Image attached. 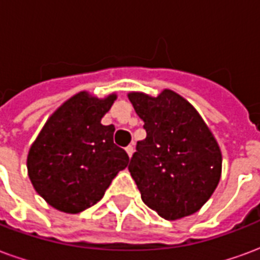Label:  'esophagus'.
Segmentation results:
<instances>
[{
	"label": "esophagus",
	"mask_w": 260,
	"mask_h": 260,
	"mask_svg": "<svg viewBox=\"0 0 260 260\" xmlns=\"http://www.w3.org/2000/svg\"><path fill=\"white\" fill-rule=\"evenodd\" d=\"M126 153H128V156L129 157H132V154H134V152H135V147H134V145H129V146H126Z\"/></svg>",
	"instance_id": "esophagus-1"
}]
</instances>
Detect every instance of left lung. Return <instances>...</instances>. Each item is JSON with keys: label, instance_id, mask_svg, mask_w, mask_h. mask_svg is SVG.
I'll list each match as a JSON object with an SVG mask.
<instances>
[{"label": "left lung", "instance_id": "obj_1", "mask_svg": "<svg viewBox=\"0 0 260 260\" xmlns=\"http://www.w3.org/2000/svg\"><path fill=\"white\" fill-rule=\"evenodd\" d=\"M128 99L146 129L128 166L142 201L166 220L191 216L221 177L216 138L191 103L170 89L156 97L131 91Z\"/></svg>", "mask_w": 260, "mask_h": 260}]
</instances>
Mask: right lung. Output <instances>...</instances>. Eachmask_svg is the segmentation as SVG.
<instances>
[{
    "label": "right lung",
    "instance_id": "right-lung-1",
    "mask_svg": "<svg viewBox=\"0 0 260 260\" xmlns=\"http://www.w3.org/2000/svg\"><path fill=\"white\" fill-rule=\"evenodd\" d=\"M117 94L79 91L54 111L27 153L35 191L59 212L76 214L96 205L129 157L114 143V125H103Z\"/></svg>",
    "mask_w": 260,
    "mask_h": 260
}]
</instances>
